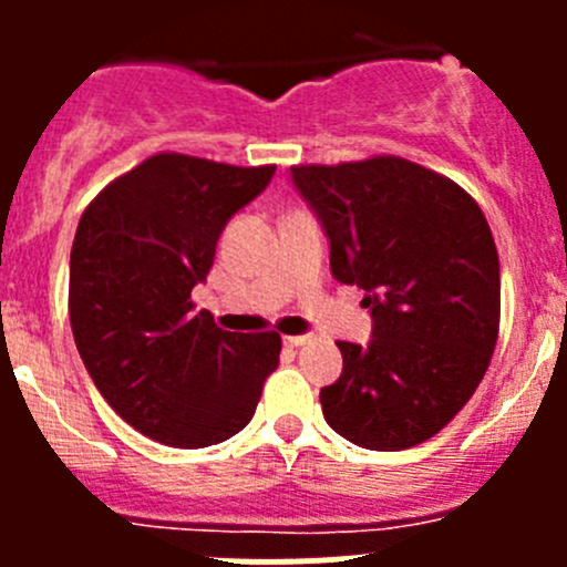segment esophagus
I'll return each mask as SVG.
<instances>
[{"label": "esophagus", "mask_w": 567, "mask_h": 567, "mask_svg": "<svg viewBox=\"0 0 567 567\" xmlns=\"http://www.w3.org/2000/svg\"><path fill=\"white\" fill-rule=\"evenodd\" d=\"M307 342V334H296V337H285V346L288 348H299V346H305Z\"/></svg>", "instance_id": "34e87169"}]
</instances>
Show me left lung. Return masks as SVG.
I'll return each mask as SVG.
<instances>
[{"mask_svg": "<svg viewBox=\"0 0 567 567\" xmlns=\"http://www.w3.org/2000/svg\"><path fill=\"white\" fill-rule=\"evenodd\" d=\"M329 238L331 277L364 290L368 346L337 342L342 373L320 390L331 431L364 450L442 431L488 370L499 334V255L480 205L394 156L290 167Z\"/></svg>", "mask_w": 567, "mask_h": 567, "instance_id": "8db88e82", "label": "left lung"}]
</instances>
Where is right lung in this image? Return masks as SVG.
I'll return each mask as SVG.
<instances>
[{"label": "right lung", "mask_w": 567, "mask_h": 567, "mask_svg": "<svg viewBox=\"0 0 567 567\" xmlns=\"http://www.w3.org/2000/svg\"><path fill=\"white\" fill-rule=\"evenodd\" d=\"M274 169L158 153L109 183L79 219L73 340L106 403L153 442L197 450L236 436L277 370L279 334L225 331L192 305L221 230Z\"/></svg>", "instance_id": "obj_1"}]
</instances>
